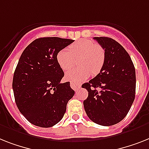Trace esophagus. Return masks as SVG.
Here are the masks:
<instances>
[{
	"mask_svg": "<svg viewBox=\"0 0 149 149\" xmlns=\"http://www.w3.org/2000/svg\"><path fill=\"white\" fill-rule=\"evenodd\" d=\"M70 86H71V88H72V89L74 90V91H77L78 90V88L81 87V85H80L79 84H77L75 83V82H71V84H70Z\"/></svg>",
	"mask_w": 149,
	"mask_h": 149,
	"instance_id": "obj_1",
	"label": "esophagus"
}]
</instances>
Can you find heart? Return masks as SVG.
<instances>
[{
	"mask_svg": "<svg viewBox=\"0 0 149 149\" xmlns=\"http://www.w3.org/2000/svg\"><path fill=\"white\" fill-rule=\"evenodd\" d=\"M66 49L60 50L56 60L61 69L68 71L75 63L79 66L70 70L65 74L68 81L80 83L91 74L95 76L101 72L105 63L106 52L102 46L91 40H78Z\"/></svg>",
	"mask_w": 149,
	"mask_h": 149,
	"instance_id": "b5f03b06",
	"label": "heart"
}]
</instances>
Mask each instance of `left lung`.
<instances>
[{
  "label": "left lung",
  "mask_w": 149,
  "mask_h": 149,
  "mask_svg": "<svg viewBox=\"0 0 149 149\" xmlns=\"http://www.w3.org/2000/svg\"><path fill=\"white\" fill-rule=\"evenodd\" d=\"M94 39L105 50V63L97 75L82 84L88 91L84 107L94 123L113 126L126 117L135 100L136 70L130 55L116 40L109 37Z\"/></svg>",
  "instance_id": "left-lung-1"
}]
</instances>
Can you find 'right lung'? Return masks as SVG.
<instances>
[{
    "label": "right lung",
    "mask_w": 149,
    "mask_h": 149,
    "mask_svg": "<svg viewBox=\"0 0 149 149\" xmlns=\"http://www.w3.org/2000/svg\"><path fill=\"white\" fill-rule=\"evenodd\" d=\"M74 40L39 38L26 48L13 74L12 87L19 112L36 126L52 127L64 116L74 91L61 83L64 72L56 60L60 50Z\"/></svg>",
    "instance_id": "obj_1"
}]
</instances>
